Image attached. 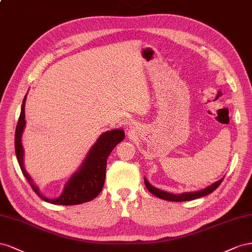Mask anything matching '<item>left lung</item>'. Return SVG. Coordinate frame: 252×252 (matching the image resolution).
<instances>
[{
  "instance_id": "8db88e82",
  "label": "left lung",
  "mask_w": 252,
  "mask_h": 252,
  "mask_svg": "<svg viewBox=\"0 0 252 252\" xmlns=\"http://www.w3.org/2000/svg\"><path fill=\"white\" fill-rule=\"evenodd\" d=\"M222 179H224V178H221V179H220V181L215 182L214 184H212L209 187H207V188H205L203 190L195 191V192H185V193H182V194H173V193L162 191L160 189H157V188H155L154 186H152L147 181V178H145V184H146L147 189L151 193H152L153 195H155L157 197H159V198L164 199V200H170V202H186V200L196 199V198L206 196V195H208V194L212 193L220 185V183L222 182Z\"/></svg>"
}]
</instances>
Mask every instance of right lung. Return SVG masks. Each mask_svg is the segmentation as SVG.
I'll list each match as a JSON object with an SVG mask.
<instances>
[{
    "label": "right lung",
    "mask_w": 252,
    "mask_h": 252,
    "mask_svg": "<svg viewBox=\"0 0 252 252\" xmlns=\"http://www.w3.org/2000/svg\"><path fill=\"white\" fill-rule=\"evenodd\" d=\"M25 101L26 96L24 97L22 107H21V114L16 128L14 148H16V155L20 168L22 170V173L27 179V182L30 183L32 190L37 193V195H39L40 198L54 205H79L94 199L96 196H98V194L101 192L103 188L107 157L111 154L113 149L120 141L124 140V130L116 128V130L106 131L102 135H100L95 145L92 147L89 154L86 155L80 168L71 175L65 186H64L61 195L56 198H48L40 193L39 188L34 185L32 178L27 173L24 168V150L22 142H21V137H22V133L26 124Z\"/></svg>",
    "instance_id": "1"
}]
</instances>
